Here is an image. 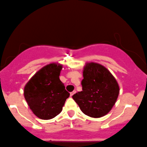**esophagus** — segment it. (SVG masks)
I'll list each match as a JSON object with an SVG mask.
<instances>
[{"mask_svg": "<svg viewBox=\"0 0 147 147\" xmlns=\"http://www.w3.org/2000/svg\"><path fill=\"white\" fill-rule=\"evenodd\" d=\"M75 93H76V91H73L72 92H71V93H70V96H73V95L75 94Z\"/></svg>", "mask_w": 147, "mask_h": 147, "instance_id": "34e87169", "label": "esophagus"}]
</instances>
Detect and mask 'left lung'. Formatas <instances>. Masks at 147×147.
<instances>
[{"instance_id":"1","label":"left lung","mask_w":147,"mask_h":147,"mask_svg":"<svg viewBox=\"0 0 147 147\" xmlns=\"http://www.w3.org/2000/svg\"><path fill=\"white\" fill-rule=\"evenodd\" d=\"M82 91L72 96L82 112L88 117L106 115L115 104L119 93L117 80L105 67L87 63L84 67Z\"/></svg>"}]
</instances>
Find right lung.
Segmentation results:
<instances>
[{
    "label": "right lung",
    "instance_id": "1",
    "mask_svg": "<svg viewBox=\"0 0 147 147\" xmlns=\"http://www.w3.org/2000/svg\"><path fill=\"white\" fill-rule=\"evenodd\" d=\"M62 65L50 63L36 72L24 87V98L38 118L48 120L62 111L70 93L59 79Z\"/></svg>",
    "mask_w": 147,
    "mask_h": 147
}]
</instances>
